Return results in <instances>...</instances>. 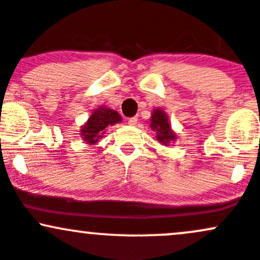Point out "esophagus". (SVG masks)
Here are the masks:
<instances>
[{
	"instance_id": "34e87169",
	"label": "esophagus",
	"mask_w": 260,
	"mask_h": 260,
	"mask_svg": "<svg viewBox=\"0 0 260 260\" xmlns=\"http://www.w3.org/2000/svg\"><path fill=\"white\" fill-rule=\"evenodd\" d=\"M137 122H138V118H137V117H132V118L128 119V124L129 125H136Z\"/></svg>"
}]
</instances>
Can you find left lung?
<instances>
[{
  "label": "left lung",
  "instance_id": "left-lung-1",
  "mask_svg": "<svg viewBox=\"0 0 260 260\" xmlns=\"http://www.w3.org/2000/svg\"><path fill=\"white\" fill-rule=\"evenodd\" d=\"M150 128L155 132V138L159 143L169 145L172 142H175L176 133L174 132L172 124L169 122V117L161 108H154L150 117Z\"/></svg>",
  "mask_w": 260,
  "mask_h": 260
}]
</instances>
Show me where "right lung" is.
<instances>
[{"label": "right lung", "instance_id": "add662e5", "mask_svg": "<svg viewBox=\"0 0 260 260\" xmlns=\"http://www.w3.org/2000/svg\"><path fill=\"white\" fill-rule=\"evenodd\" d=\"M122 117L117 111L106 106H100L92 111L88 119L81 125L80 136L88 145H93L105 135L108 125L121 123Z\"/></svg>", "mask_w": 260, "mask_h": 260}]
</instances>
